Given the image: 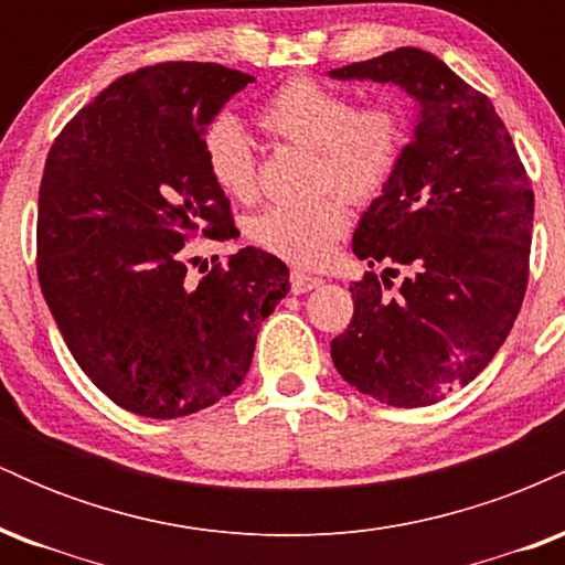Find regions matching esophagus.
<instances>
[{"instance_id": "obj_1", "label": "esophagus", "mask_w": 565, "mask_h": 565, "mask_svg": "<svg viewBox=\"0 0 565 565\" xmlns=\"http://www.w3.org/2000/svg\"><path fill=\"white\" fill-rule=\"evenodd\" d=\"M289 284H291V291H295V295H305V291H310V289H319L321 287V278L319 276H310V274H302V270H291Z\"/></svg>"}]
</instances>
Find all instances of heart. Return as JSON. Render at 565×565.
Wrapping results in <instances>:
<instances>
[{
	"label": "heart",
	"mask_w": 565,
	"mask_h": 565,
	"mask_svg": "<svg viewBox=\"0 0 565 565\" xmlns=\"http://www.w3.org/2000/svg\"><path fill=\"white\" fill-rule=\"evenodd\" d=\"M257 121L270 138L313 148L316 188L329 193L310 204L268 206L252 220V238L291 265L327 263L348 231L345 199L372 204L393 185L408 146L406 114L387 100L359 106L350 93L297 76L265 97ZM201 157L220 191L236 201L257 196L255 142L242 121L217 116L201 135Z\"/></svg>",
	"instance_id": "1"
}]
</instances>
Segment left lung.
I'll return each instance as SVG.
<instances>
[{
  "mask_svg": "<svg viewBox=\"0 0 565 565\" xmlns=\"http://www.w3.org/2000/svg\"><path fill=\"white\" fill-rule=\"evenodd\" d=\"M332 76L393 82L419 103L404 164L353 233L355 255L387 265L385 276L353 281V321L332 340V361L382 404H438L489 366L518 319L531 180L489 97L436 55L398 47Z\"/></svg>",
  "mask_w": 565,
  "mask_h": 565,
  "instance_id": "left-lung-1",
  "label": "left lung"
}]
</instances>
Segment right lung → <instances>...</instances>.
<instances>
[{"label":"right lung","instance_id":"1","mask_svg":"<svg viewBox=\"0 0 565 565\" xmlns=\"http://www.w3.org/2000/svg\"><path fill=\"white\" fill-rule=\"evenodd\" d=\"M255 76L170 61L108 84L63 127L39 185L36 276L63 340L116 406L174 419L242 385L289 268L257 246L185 278L183 246L236 236L201 135Z\"/></svg>","mask_w":565,"mask_h":565}]
</instances>
